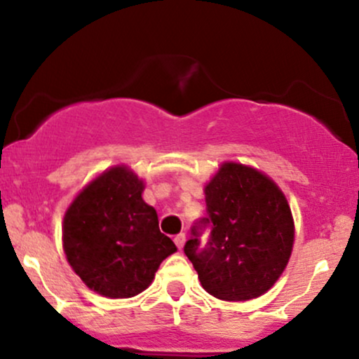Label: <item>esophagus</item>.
Wrapping results in <instances>:
<instances>
[{"label": "esophagus", "mask_w": 359, "mask_h": 359, "mask_svg": "<svg viewBox=\"0 0 359 359\" xmlns=\"http://www.w3.org/2000/svg\"><path fill=\"white\" fill-rule=\"evenodd\" d=\"M174 241H175L177 248L182 250V246L185 245V234H184V233H179V234H177V236L174 238Z\"/></svg>", "instance_id": "1"}]
</instances>
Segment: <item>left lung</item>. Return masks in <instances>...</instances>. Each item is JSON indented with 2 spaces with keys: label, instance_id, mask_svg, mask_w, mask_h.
Returning <instances> with one entry per match:
<instances>
[{
  "label": "left lung",
  "instance_id": "1",
  "mask_svg": "<svg viewBox=\"0 0 359 359\" xmlns=\"http://www.w3.org/2000/svg\"><path fill=\"white\" fill-rule=\"evenodd\" d=\"M205 212L184 246L203 287L221 300L265 294L285 270L294 245V221L282 191L255 168L224 163L205 185Z\"/></svg>",
  "mask_w": 359,
  "mask_h": 359
}]
</instances>
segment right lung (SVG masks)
<instances>
[{
	"label": "right lung",
	"instance_id": "obj_1",
	"mask_svg": "<svg viewBox=\"0 0 359 359\" xmlns=\"http://www.w3.org/2000/svg\"><path fill=\"white\" fill-rule=\"evenodd\" d=\"M143 182L114 167L74 199L64 217L67 262L90 290L126 299L150 285L160 263L177 251L160 233L158 217L142 199Z\"/></svg>",
	"mask_w": 359,
	"mask_h": 359
}]
</instances>
